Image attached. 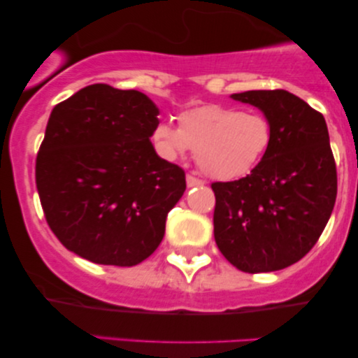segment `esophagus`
I'll use <instances>...</instances> for the list:
<instances>
[{
    "instance_id": "34e87169",
    "label": "esophagus",
    "mask_w": 358,
    "mask_h": 358,
    "mask_svg": "<svg viewBox=\"0 0 358 358\" xmlns=\"http://www.w3.org/2000/svg\"><path fill=\"white\" fill-rule=\"evenodd\" d=\"M185 180H187V187H197V185H203L205 184L202 179L195 178V176H190V174H187V178H185Z\"/></svg>"
}]
</instances>
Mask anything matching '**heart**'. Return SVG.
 Listing matches in <instances>:
<instances>
[{
  "instance_id": "b5f03b06",
  "label": "heart",
  "mask_w": 358,
  "mask_h": 358,
  "mask_svg": "<svg viewBox=\"0 0 358 358\" xmlns=\"http://www.w3.org/2000/svg\"><path fill=\"white\" fill-rule=\"evenodd\" d=\"M155 148L166 159H179L189 150L205 174L213 179L244 178L266 158L273 129L261 112L223 104L185 110L178 127L159 122L151 134Z\"/></svg>"
}]
</instances>
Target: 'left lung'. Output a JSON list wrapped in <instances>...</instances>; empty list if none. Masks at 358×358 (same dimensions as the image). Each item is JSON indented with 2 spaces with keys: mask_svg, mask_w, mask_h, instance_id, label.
Returning a JSON list of instances; mask_svg holds the SVG:
<instances>
[{
  "mask_svg": "<svg viewBox=\"0 0 358 358\" xmlns=\"http://www.w3.org/2000/svg\"><path fill=\"white\" fill-rule=\"evenodd\" d=\"M231 97L264 112L273 140L251 174L212 184L215 241L239 271H280L311 251L334 208L337 171L327 125L321 112L288 91Z\"/></svg>",
  "mask_w": 358,
  "mask_h": 358,
  "instance_id": "8db88e82",
  "label": "left lung"
}]
</instances>
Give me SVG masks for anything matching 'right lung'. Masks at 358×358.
<instances>
[{
	"label": "right lung",
	"instance_id": "add662e5",
	"mask_svg": "<svg viewBox=\"0 0 358 358\" xmlns=\"http://www.w3.org/2000/svg\"><path fill=\"white\" fill-rule=\"evenodd\" d=\"M158 114L143 92L102 83L53 107L36 184L48 227L68 251L130 267L163 241L185 173L151 145Z\"/></svg>",
	"mask_w": 358,
	"mask_h": 358
}]
</instances>
